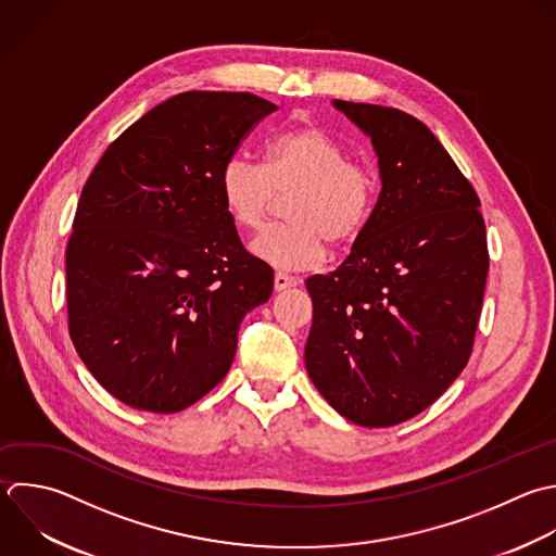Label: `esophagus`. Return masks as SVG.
Returning <instances> with one entry per match:
<instances>
[{
  "label": "esophagus",
  "mask_w": 556,
  "mask_h": 556,
  "mask_svg": "<svg viewBox=\"0 0 556 556\" xmlns=\"http://www.w3.org/2000/svg\"><path fill=\"white\" fill-rule=\"evenodd\" d=\"M295 285H298L295 276H289L285 271H276V276H274V289L276 291H285V289H291Z\"/></svg>",
  "instance_id": "34e87169"
}]
</instances>
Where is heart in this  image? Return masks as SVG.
<instances>
[{
  "label": "heart",
  "instance_id": "b5f03b06",
  "mask_svg": "<svg viewBox=\"0 0 556 556\" xmlns=\"http://www.w3.org/2000/svg\"><path fill=\"white\" fill-rule=\"evenodd\" d=\"M289 224L269 228L252 252L274 267L311 269L328 252L352 248L367 230L378 202L376 176L324 128L302 124L267 143L265 165L232 156L219 174V195L228 217L258 232L278 195H291Z\"/></svg>",
  "mask_w": 556,
  "mask_h": 556
}]
</instances>
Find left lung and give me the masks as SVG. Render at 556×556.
I'll return each instance as SVG.
<instances>
[{"instance_id":"left-lung-1","label":"left lung","mask_w":556,"mask_h":556,"mask_svg":"<svg viewBox=\"0 0 556 556\" xmlns=\"http://www.w3.org/2000/svg\"><path fill=\"white\" fill-rule=\"evenodd\" d=\"M369 139L380 195L365 235L306 280L304 361L328 404L367 428L428 408L469 361L489 252L480 200L437 137L387 106L332 102Z\"/></svg>"}]
</instances>
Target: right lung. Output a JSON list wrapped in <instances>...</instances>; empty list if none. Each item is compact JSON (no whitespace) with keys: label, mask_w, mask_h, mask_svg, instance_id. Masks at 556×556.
I'll return each mask as SVG.
<instances>
[{"label":"right lung","mask_w":556,"mask_h":556,"mask_svg":"<svg viewBox=\"0 0 556 556\" xmlns=\"http://www.w3.org/2000/svg\"><path fill=\"white\" fill-rule=\"evenodd\" d=\"M278 106L230 91L169 98L104 152L67 243L72 341L117 400L178 413L228 374L243 315L274 271L252 256L219 195V174Z\"/></svg>","instance_id":"right-lung-1"}]
</instances>
